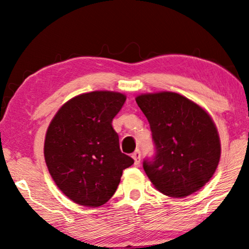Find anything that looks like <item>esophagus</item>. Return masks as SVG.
<instances>
[{
  "instance_id": "1",
  "label": "esophagus",
  "mask_w": 249,
  "mask_h": 249,
  "mask_svg": "<svg viewBox=\"0 0 249 249\" xmlns=\"http://www.w3.org/2000/svg\"><path fill=\"white\" fill-rule=\"evenodd\" d=\"M132 158H133V160H135L136 166H138V164L140 163V159H141V152H140L139 149H138V150H136L135 152H133Z\"/></svg>"
}]
</instances>
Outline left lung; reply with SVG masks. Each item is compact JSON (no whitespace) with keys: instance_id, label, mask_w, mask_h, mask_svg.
Here are the masks:
<instances>
[{"instance_id":"8db88e82","label":"left lung","mask_w":249,"mask_h":249,"mask_svg":"<svg viewBox=\"0 0 249 249\" xmlns=\"http://www.w3.org/2000/svg\"><path fill=\"white\" fill-rule=\"evenodd\" d=\"M136 101L148 119L156 154L143 160L148 178L160 193L183 198L201 189L215 174L220 140L204 109L175 92L141 94Z\"/></svg>"}]
</instances>
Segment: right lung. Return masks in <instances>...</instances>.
<instances>
[{"instance_id": "obj_1", "label": "right lung", "mask_w": 249, "mask_h": 249, "mask_svg": "<svg viewBox=\"0 0 249 249\" xmlns=\"http://www.w3.org/2000/svg\"><path fill=\"white\" fill-rule=\"evenodd\" d=\"M125 95L93 91L72 98L50 124L44 141L49 173L76 204L99 207L113 196L122 171L133 163L122 154L112 120Z\"/></svg>"}]
</instances>
